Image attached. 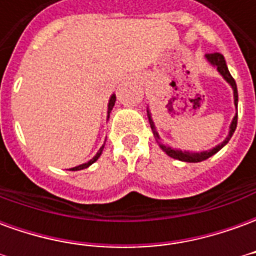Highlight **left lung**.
Listing matches in <instances>:
<instances>
[{"mask_svg":"<svg viewBox=\"0 0 256 256\" xmlns=\"http://www.w3.org/2000/svg\"><path fill=\"white\" fill-rule=\"evenodd\" d=\"M206 58L208 60L210 63L212 64L216 67V70L220 71V74L224 76V78L230 84V86L233 88V93H234V106H237V102H238V94H237V84H236V80L232 76L230 72H229V70H228V66H226V62H225V58H224V54H220L218 52H214V53H207L206 54ZM148 112V119H150V128H152V132H154V136H155V140L160 144V138H159V134L156 132L155 128V124L152 122V119H150V111ZM237 128V115L233 118V122L230 124V132H229V136L226 137V140L222 142V144L216 145L215 148H212L211 150H206V152H200V154H190V152H181V150H174L172 148H168V146H164V145H160L162 150L166 152L167 155L170 156V158H174V159H178V160H182V162H189V163H198V162H202V160H206V159H208L211 158L212 155H215L216 152L220 150H222L226 144H228V141L230 140V137L233 136L234 133V130Z\"/></svg>","mask_w":256,"mask_h":256,"instance_id":"1","label":"left lung"}]
</instances>
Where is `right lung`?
I'll list each match as a JSON object with an SVG mask.
<instances>
[{"label": "right lung", "mask_w": 256, "mask_h": 256, "mask_svg": "<svg viewBox=\"0 0 256 256\" xmlns=\"http://www.w3.org/2000/svg\"><path fill=\"white\" fill-rule=\"evenodd\" d=\"M115 100H116V97H115V96H112L111 100H110V104H108V114L111 112L112 106H115ZM102 150H104V145L101 146L100 150L97 152V155H96L94 158L92 159V160L88 162V163H84V164H80V166H76V167H74V168H70V170H72V172H78V170H84V168H86V167H89L90 164H92V163H94V162L97 160L98 158H100V155H101V152H102Z\"/></svg>", "instance_id": "1"}]
</instances>
